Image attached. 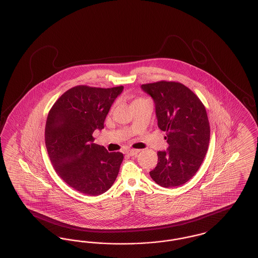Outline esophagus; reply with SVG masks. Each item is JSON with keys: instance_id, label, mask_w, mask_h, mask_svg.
<instances>
[{"instance_id": "34e87169", "label": "esophagus", "mask_w": 258, "mask_h": 258, "mask_svg": "<svg viewBox=\"0 0 258 258\" xmlns=\"http://www.w3.org/2000/svg\"><path fill=\"white\" fill-rule=\"evenodd\" d=\"M126 155L131 156V157H134L136 156L138 153H139V150H135V149H132V150H126Z\"/></svg>"}]
</instances>
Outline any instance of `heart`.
Instances as JSON below:
<instances>
[{
	"label": "heart",
	"instance_id": "heart-1",
	"mask_svg": "<svg viewBox=\"0 0 258 258\" xmlns=\"http://www.w3.org/2000/svg\"><path fill=\"white\" fill-rule=\"evenodd\" d=\"M140 99H144V98H139V99H136V100H140ZM136 100H135V101H136Z\"/></svg>",
	"mask_w": 258,
	"mask_h": 258
}]
</instances>
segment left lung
<instances>
[{"label":"left lung","mask_w":258,"mask_h":258,"mask_svg":"<svg viewBox=\"0 0 258 258\" xmlns=\"http://www.w3.org/2000/svg\"><path fill=\"white\" fill-rule=\"evenodd\" d=\"M153 98L158 126L166 132L168 148L158 152V164L150 172L163 187L186 183L199 169L210 141L207 112L197 95L178 82L141 85Z\"/></svg>","instance_id":"8db88e82"}]
</instances>
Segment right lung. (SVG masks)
Returning <instances> with one entry per match:
<instances>
[{"label": "right lung", "mask_w": 258, "mask_h": 258, "mask_svg": "<svg viewBox=\"0 0 258 258\" xmlns=\"http://www.w3.org/2000/svg\"><path fill=\"white\" fill-rule=\"evenodd\" d=\"M123 87L76 86L62 94L49 111L45 145L54 169L74 189L99 196L114 184L123 156L95 144L93 133L105 118Z\"/></svg>", "instance_id": "add662e5"}]
</instances>
